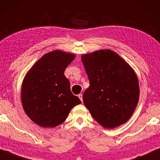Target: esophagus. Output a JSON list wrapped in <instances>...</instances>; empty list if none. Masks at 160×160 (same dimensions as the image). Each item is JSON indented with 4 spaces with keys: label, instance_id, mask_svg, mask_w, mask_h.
Here are the masks:
<instances>
[{
    "label": "esophagus",
    "instance_id": "obj_1",
    "mask_svg": "<svg viewBox=\"0 0 160 160\" xmlns=\"http://www.w3.org/2000/svg\"><path fill=\"white\" fill-rule=\"evenodd\" d=\"M78 97H79V98L80 99V101L82 102V93H80L78 95Z\"/></svg>",
    "mask_w": 160,
    "mask_h": 160
}]
</instances>
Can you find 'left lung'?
Returning a JSON list of instances; mask_svg holds the SVG:
<instances>
[{"mask_svg": "<svg viewBox=\"0 0 160 160\" xmlns=\"http://www.w3.org/2000/svg\"><path fill=\"white\" fill-rule=\"evenodd\" d=\"M82 61L90 82L82 99L92 117L106 128L126 122L139 98V82L132 68L109 49L84 54Z\"/></svg>", "mask_w": 160, "mask_h": 160, "instance_id": "8db88e82", "label": "left lung"}]
</instances>
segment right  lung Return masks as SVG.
Wrapping results in <instances>:
<instances>
[{"mask_svg":"<svg viewBox=\"0 0 160 160\" xmlns=\"http://www.w3.org/2000/svg\"><path fill=\"white\" fill-rule=\"evenodd\" d=\"M73 54L56 50L44 54L31 68L21 88L26 113L42 127L61 124L74 106L81 103L70 90L64 72L75 59Z\"/></svg>","mask_w":160,"mask_h":160,"instance_id":"add662e5","label":"right lung"}]
</instances>
